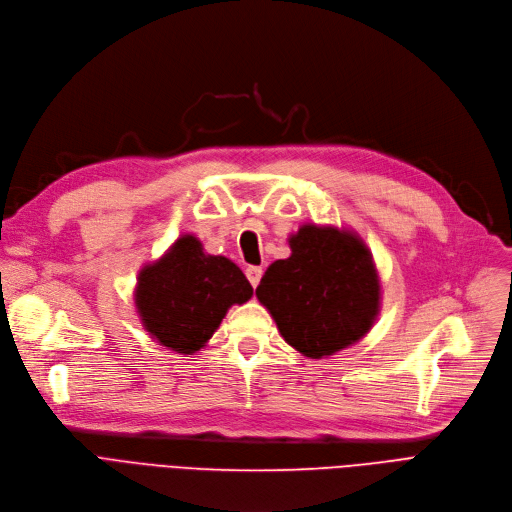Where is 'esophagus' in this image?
<instances>
[{
	"mask_svg": "<svg viewBox=\"0 0 512 512\" xmlns=\"http://www.w3.org/2000/svg\"><path fill=\"white\" fill-rule=\"evenodd\" d=\"M246 275H248V279H250L252 287H256V285L260 283V279H262V269H260V266H248V269H246Z\"/></svg>",
	"mask_w": 512,
	"mask_h": 512,
	"instance_id": "esophagus-1",
	"label": "esophagus"
}]
</instances>
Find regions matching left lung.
<instances>
[{"label":"left lung","mask_w":512,"mask_h":512,"mask_svg":"<svg viewBox=\"0 0 512 512\" xmlns=\"http://www.w3.org/2000/svg\"><path fill=\"white\" fill-rule=\"evenodd\" d=\"M256 287L285 342L308 358H327L367 335L381 312V279L362 237L346 227L306 223L287 237Z\"/></svg>","instance_id":"obj_1"}]
</instances>
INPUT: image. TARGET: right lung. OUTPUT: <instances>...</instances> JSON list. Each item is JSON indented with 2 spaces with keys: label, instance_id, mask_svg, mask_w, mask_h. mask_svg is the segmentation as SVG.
Returning a JSON list of instances; mask_svg holds the SVG:
<instances>
[{
  "label": "right lung",
  "instance_id": "add662e5",
  "mask_svg": "<svg viewBox=\"0 0 512 512\" xmlns=\"http://www.w3.org/2000/svg\"><path fill=\"white\" fill-rule=\"evenodd\" d=\"M135 308L156 344L177 354H196L233 304H246L254 289L239 266L212 256L202 241L185 233L158 260L141 266Z\"/></svg>",
  "mask_w": 512,
  "mask_h": 512
}]
</instances>
